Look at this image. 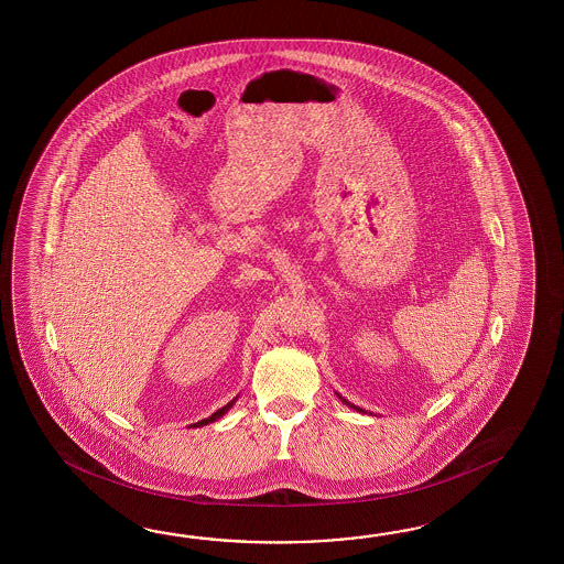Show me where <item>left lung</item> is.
I'll use <instances>...</instances> for the list:
<instances>
[{
  "label": "left lung",
  "mask_w": 564,
  "mask_h": 564,
  "mask_svg": "<svg viewBox=\"0 0 564 564\" xmlns=\"http://www.w3.org/2000/svg\"><path fill=\"white\" fill-rule=\"evenodd\" d=\"M336 397H338V399H340V401H343V403H345V405H348V408L355 409V411H359V413H367V411H365V409H360V408H357V405H352V403H348V401H347V399H345V397L338 395V393H336Z\"/></svg>",
  "instance_id": "1"
}]
</instances>
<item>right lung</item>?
<instances>
[{"mask_svg":"<svg viewBox=\"0 0 564 564\" xmlns=\"http://www.w3.org/2000/svg\"><path fill=\"white\" fill-rule=\"evenodd\" d=\"M238 397H234V399L229 401L228 405H224V408L217 409L216 413H212L209 417H205V420L197 421V423H193L192 427H204V425H207V423H214V421L219 420V417H224V415L228 413L229 409L234 408V403L238 401Z\"/></svg>","mask_w":564,"mask_h":564,"instance_id":"right-lung-1","label":"right lung"}]
</instances>
